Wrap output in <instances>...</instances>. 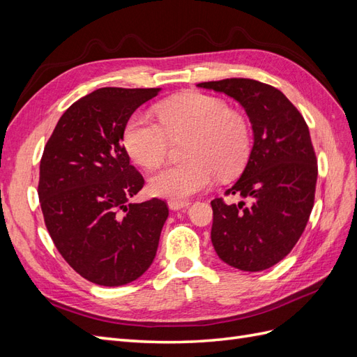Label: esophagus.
<instances>
[{"label": "esophagus", "instance_id": "esophagus-1", "mask_svg": "<svg viewBox=\"0 0 357 357\" xmlns=\"http://www.w3.org/2000/svg\"><path fill=\"white\" fill-rule=\"evenodd\" d=\"M189 204H190L189 201H177V199H171V201H168V207H169L171 210L177 211V210H181V208L188 207Z\"/></svg>", "mask_w": 357, "mask_h": 357}]
</instances>
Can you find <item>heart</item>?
Masks as SVG:
<instances>
[{"label":"heart","instance_id":"1","mask_svg":"<svg viewBox=\"0 0 357 357\" xmlns=\"http://www.w3.org/2000/svg\"><path fill=\"white\" fill-rule=\"evenodd\" d=\"M159 122L144 114L129 119L123 143L128 155L147 169L165 160L171 138L189 135L188 160L159 171L149 181L158 197L186 199L207 189L214 178L232 177L245 167L252 150L248 123L218 96L186 92L158 105Z\"/></svg>","mask_w":357,"mask_h":357}]
</instances>
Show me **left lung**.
Instances as JSON below:
<instances>
[{"label":"left lung","mask_w":357,"mask_h":357,"mask_svg":"<svg viewBox=\"0 0 357 357\" xmlns=\"http://www.w3.org/2000/svg\"><path fill=\"white\" fill-rule=\"evenodd\" d=\"M238 101L250 119L253 147L241 177L211 201L215 253L241 271H264L284 259L304 232L314 205L317 159L308 126L283 92L252 79L198 83Z\"/></svg>","instance_id":"obj_1"}]
</instances>
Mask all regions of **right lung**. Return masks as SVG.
<instances>
[{"instance_id":"obj_1","label":"right lung","mask_w":357,"mask_h":357,"mask_svg":"<svg viewBox=\"0 0 357 357\" xmlns=\"http://www.w3.org/2000/svg\"><path fill=\"white\" fill-rule=\"evenodd\" d=\"M159 91L101 88L83 96L61 116L41 156L46 228L67 264L95 284L131 283L156 256L168 205L128 202L144 178L122 142L129 117Z\"/></svg>"}]
</instances>
